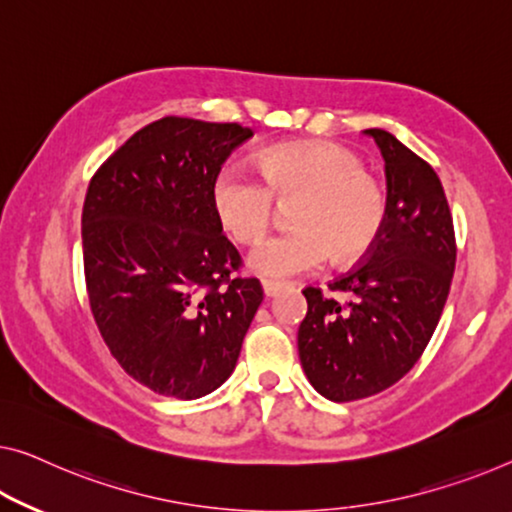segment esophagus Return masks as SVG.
<instances>
[{
  "mask_svg": "<svg viewBox=\"0 0 512 512\" xmlns=\"http://www.w3.org/2000/svg\"><path fill=\"white\" fill-rule=\"evenodd\" d=\"M262 289H264V296H276L280 289H282V282H273V280H264L262 282Z\"/></svg>",
  "mask_w": 512,
  "mask_h": 512,
  "instance_id": "obj_1",
  "label": "esophagus"
}]
</instances>
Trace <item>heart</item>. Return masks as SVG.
Segmentation results:
<instances>
[{"label": "heart", "mask_w": 512, "mask_h": 512, "mask_svg": "<svg viewBox=\"0 0 512 512\" xmlns=\"http://www.w3.org/2000/svg\"><path fill=\"white\" fill-rule=\"evenodd\" d=\"M259 177L227 163L211 183V204L223 230L239 243L259 241L276 218V202H292L289 232L250 253V269L266 278L315 271L326 259L347 266L375 248L388 200L377 177L352 151L324 142L280 144L259 154Z\"/></svg>", "instance_id": "obj_1"}]
</instances>
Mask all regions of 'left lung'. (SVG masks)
Segmentation results:
<instances>
[{
	"instance_id": "obj_1",
	"label": "left lung",
	"mask_w": 512,
	"mask_h": 512,
	"mask_svg": "<svg viewBox=\"0 0 512 512\" xmlns=\"http://www.w3.org/2000/svg\"><path fill=\"white\" fill-rule=\"evenodd\" d=\"M386 160V225L375 248L331 292L305 287L308 312L299 326L305 377L324 398L354 402L391 388L425 352L451 289L455 230L444 186L421 156L381 128Z\"/></svg>"
}]
</instances>
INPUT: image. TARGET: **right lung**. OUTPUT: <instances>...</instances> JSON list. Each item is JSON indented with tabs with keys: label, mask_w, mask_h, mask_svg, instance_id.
I'll list each match as a JSON object with an SVG mask.
<instances>
[{
	"label": "right lung",
	"mask_w": 512,
	"mask_h": 512,
	"mask_svg": "<svg viewBox=\"0 0 512 512\" xmlns=\"http://www.w3.org/2000/svg\"><path fill=\"white\" fill-rule=\"evenodd\" d=\"M253 137L239 124L163 117L98 167L82 209L91 315L128 377L195 400L232 375L264 299L218 223L211 183Z\"/></svg>",
	"instance_id": "obj_1"
}]
</instances>
